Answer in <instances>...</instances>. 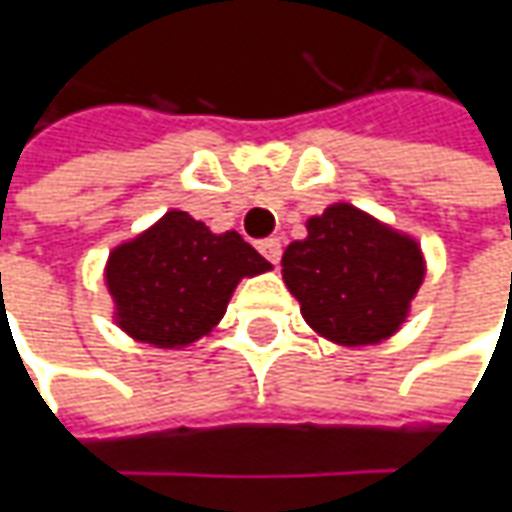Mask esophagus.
<instances>
[{
  "label": "esophagus",
  "instance_id": "obj_1",
  "mask_svg": "<svg viewBox=\"0 0 512 512\" xmlns=\"http://www.w3.org/2000/svg\"><path fill=\"white\" fill-rule=\"evenodd\" d=\"M259 250H262V256H265L270 265H279V259H282V239L270 236L265 242H259Z\"/></svg>",
  "mask_w": 512,
  "mask_h": 512
}]
</instances>
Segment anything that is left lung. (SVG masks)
<instances>
[{"label":"left lung","mask_w":512,"mask_h":512,"mask_svg":"<svg viewBox=\"0 0 512 512\" xmlns=\"http://www.w3.org/2000/svg\"><path fill=\"white\" fill-rule=\"evenodd\" d=\"M282 276L307 325L359 347L393 336L407 319L424 256L410 236L339 202L307 219V239L287 245Z\"/></svg>","instance_id":"obj_1"}]
</instances>
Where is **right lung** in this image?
I'll return each mask as SVG.
<instances>
[{
	"mask_svg": "<svg viewBox=\"0 0 512 512\" xmlns=\"http://www.w3.org/2000/svg\"><path fill=\"white\" fill-rule=\"evenodd\" d=\"M270 270L236 230L210 233L185 210H168L142 236L110 253L105 282L116 325L136 342L185 347L207 336L245 276Z\"/></svg>",
	"mask_w": 512,
	"mask_h": 512,
	"instance_id": "add662e5",
	"label": "right lung"
}]
</instances>
